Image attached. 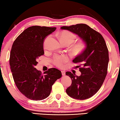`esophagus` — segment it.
I'll return each mask as SVG.
<instances>
[{
  "label": "esophagus",
  "mask_w": 120,
  "mask_h": 120,
  "mask_svg": "<svg viewBox=\"0 0 120 120\" xmlns=\"http://www.w3.org/2000/svg\"><path fill=\"white\" fill-rule=\"evenodd\" d=\"M61 72H62V75H65V71H62Z\"/></svg>",
  "instance_id": "1"
}]
</instances>
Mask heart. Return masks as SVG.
Instances as JSON below:
<instances>
[{
    "label": "heart",
    "instance_id": "heart-1",
    "mask_svg": "<svg viewBox=\"0 0 120 120\" xmlns=\"http://www.w3.org/2000/svg\"><path fill=\"white\" fill-rule=\"evenodd\" d=\"M75 38V35L70 32H63L60 34V39L63 43H68L71 44L74 41ZM45 43L46 41H45ZM84 47L85 45L82 42H79V43L75 44V45L72 46V51L75 54H78L83 50ZM68 60V57L65 55L56 56L54 57L55 63L59 66H61L63 63L66 62Z\"/></svg>",
    "mask_w": 120,
    "mask_h": 120
}]
</instances>
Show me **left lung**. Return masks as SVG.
Instances as JSON below:
<instances>
[{
  "mask_svg": "<svg viewBox=\"0 0 120 120\" xmlns=\"http://www.w3.org/2000/svg\"><path fill=\"white\" fill-rule=\"evenodd\" d=\"M60 29L77 35L85 45L84 50L73 60L75 63L80 64L77 68L82 67L79 68L80 75L66 72L72 80L66 93L78 100L90 98L100 89L107 73L109 55L106 42L100 33L86 24L63 26Z\"/></svg>",
  "mask_w": 120,
  "mask_h": 120,
  "instance_id": "left-lung-1",
  "label": "left lung"
}]
</instances>
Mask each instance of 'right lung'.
Instances as JSON below:
<instances>
[{
    "mask_svg": "<svg viewBox=\"0 0 120 120\" xmlns=\"http://www.w3.org/2000/svg\"><path fill=\"white\" fill-rule=\"evenodd\" d=\"M56 27L33 26L26 29L16 38L11 49L10 64L16 87L26 97L41 100L50 94L52 85L62 77L61 71L51 68L44 72L37 70L36 60L45 54V38Z\"/></svg>",
    "mask_w": 120,
    "mask_h": 120,
    "instance_id": "add662e5",
    "label": "right lung"
}]
</instances>
